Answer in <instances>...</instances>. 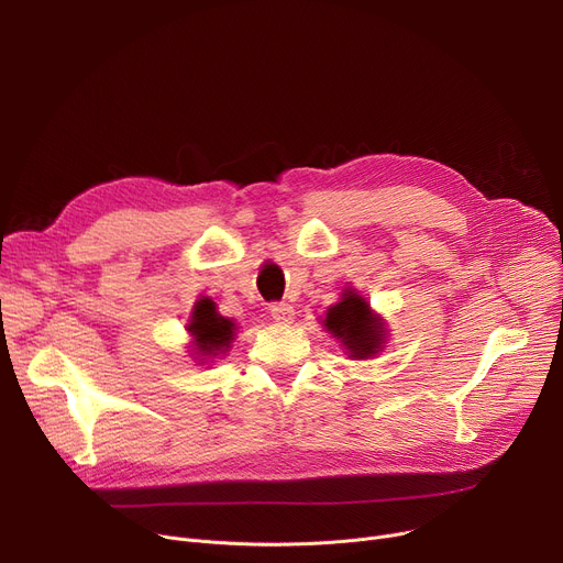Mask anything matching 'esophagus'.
Returning a JSON list of instances; mask_svg holds the SVG:
<instances>
[{"mask_svg":"<svg viewBox=\"0 0 563 563\" xmlns=\"http://www.w3.org/2000/svg\"><path fill=\"white\" fill-rule=\"evenodd\" d=\"M272 317L278 323H291L294 321V308L289 303H274L272 306Z\"/></svg>","mask_w":563,"mask_h":563,"instance_id":"1","label":"esophagus"}]
</instances>
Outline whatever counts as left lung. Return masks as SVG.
Listing matches in <instances>:
<instances>
[{
  "label": "left lung",
  "mask_w": 563,
  "mask_h": 563,
  "mask_svg": "<svg viewBox=\"0 0 563 563\" xmlns=\"http://www.w3.org/2000/svg\"><path fill=\"white\" fill-rule=\"evenodd\" d=\"M327 329L344 342L353 358H367L383 344V323L369 312L367 301L353 291H346L344 299L329 308Z\"/></svg>",
  "instance_id": "8db88e82"
}]
</instances>
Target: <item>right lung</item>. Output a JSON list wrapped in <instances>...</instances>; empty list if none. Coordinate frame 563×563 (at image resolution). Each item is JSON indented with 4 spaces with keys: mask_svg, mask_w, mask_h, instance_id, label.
<instances>
[{
    "mask_svg": "<svg viewBox=\"0 0 563 563\" xmlns=\"http://www.w3.org/2000/svg\"><path fill=\"white\" fill-rule=\"evenodd\" d=\"M189 333L202 356H217L225 351L234 338V323L217 312L210 299H200L191 312Z\"/></svg>",
    "mask_w": 563,
    "mask_h": 563,
    "instance_id": "obj_1",
    "label": "right lung"
}]
</instances>
